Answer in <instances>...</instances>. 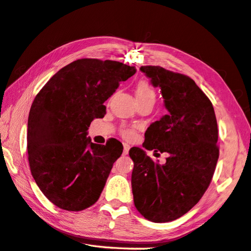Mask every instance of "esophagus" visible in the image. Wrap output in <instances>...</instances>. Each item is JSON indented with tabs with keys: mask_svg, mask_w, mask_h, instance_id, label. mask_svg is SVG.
<instances>
[{
	"mask_svg": "<svg viewBox=\"0 0 251 251\" xmlns=\"http://www.w3.org/2000/svg\"><path fill=\"white\" fill-rule=\"evenodd\" d=\"M129 146L128 145H127V144H124V151H123V153H124V154H127V153H128V151H129Z\"/></svg>",
	"mask_w": 251,
	"mask_h": 251,
	"instance_id": "esophagus-1",
	"label": "esophagus"
}]
</instances>
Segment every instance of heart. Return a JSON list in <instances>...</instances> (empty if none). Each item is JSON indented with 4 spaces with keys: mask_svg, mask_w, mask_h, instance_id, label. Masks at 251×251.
Segmentation results:
<instances>
[{
    "mask_svg": "<svg viewBox=\"0 0 251 251\" xmlns=\"http://www.w3.org/2000/svg\"><path fill=\"white\" fill-rule=\"evenodd\" d=\"M136 100H137V103L145 101H151L154 103L156 94H154V91L151 88V85L145 81L139 82L137 84V88H136ZM123 135L127 138H131L134 136V131L130 129H125L123 131Z\"/></svg>",
    "mask_w": 251,
    "mask_h": 251,
    "instance_id": "heart-1",
    "label": "heart"
}]
</instances>
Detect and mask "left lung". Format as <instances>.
Segmentation results:
<instances>
[{
	"label": "left lung",
	"mask_w": 251,
	"mask_h": 251,
	"mask_svg": "<svg viewBox=\"0 0 251 251\" xmlns=\"http://www.w3.org/2000/svg\"><path fill=\"white\" fill-rule=\"evenodd\" d=\"M140 71L160 88L168 111L150 124L143 146L169 157L159 165L144 149L129 150L134 203L148 221L171 222L188 213L211 183L220 154L216 116L211 101L189 76L156 66L140 67Z\"/></svg>",
	"instance_id": "1"
}]
</instances>
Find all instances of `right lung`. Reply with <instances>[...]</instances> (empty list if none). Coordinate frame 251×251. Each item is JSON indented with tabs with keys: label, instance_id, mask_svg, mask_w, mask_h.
Instances as JSON below:
<instances>
[{
	"label": "right lung",
	"instance_id": "obj_1",
	"mask_svg": "<svg viewBox=\"0 0 251 251\" xmlns=\"http://www.w3.org/2000/svg\"><path fill=\"white\" fill-rule=\"evenodd\" d=\"M136 74L113 60L79 59L51 76L36 95L27 123L30 172L50 202L66 211L90 207L101 195L123 145L93 144L88 129L106 114L104 102Z\"/></svg>",
	"mask_w": 251,
	"mask_h": 251
}]
</instances>
